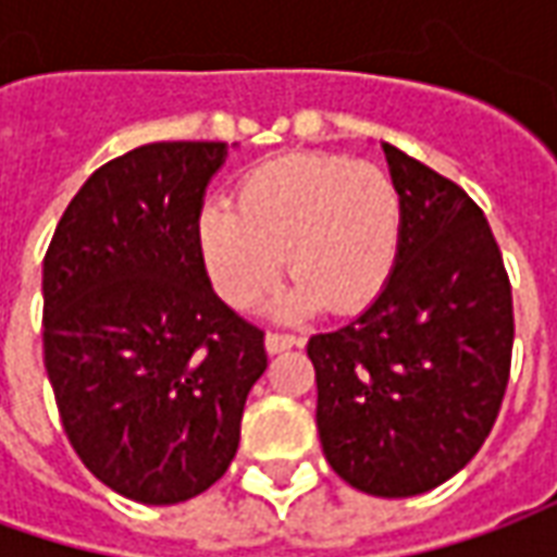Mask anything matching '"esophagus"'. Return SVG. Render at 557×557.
<instances>
[{
	"label": "esophagus",
	"mask_w": 557,
	"mask_h": 557,
	"mask_svg": "<svg viewBox=\"0 0 557 557\" xmlns=\"http://www.w3.org/2000/svg\"><path fill=\"white\" fill-rule=\"evenodd\" d=\"M295 346H301V339L295 337V334H280V331H271L265 337V349L271 355H277V351H286V349H295Z\"/></svg>",
	"instance_id": "esophagus-1"
}]
</instances>
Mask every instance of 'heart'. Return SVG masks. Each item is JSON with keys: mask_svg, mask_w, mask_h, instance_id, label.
I'll return each instance as SVG.
<instances>
[{"mask_svg": "<svg viewBox=\"0 0 557 557\" xmlns=\"http://www.w3.org/2000/svg\"><path fill=\"white\" fill-rule=\"evenodd\" d=\"M403 202L391 175L373 163L295 154L253 170L235 208L199 214V250L223 301L253 307L289 262L292 286L271 304L274 315L339 313L370 304L394 271Z\"/></svg>", "mask_w": 557, "mask_h": 557, "instance_id": "1", "label": "heart"}]
</instances>
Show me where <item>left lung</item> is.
I'll return each instance as SVG.
<instances>
[{
	"instance_id": "obj_1",
	"label": "left lung",
	"mask_w": 557,
	"mask_h": 557,
	"mask_svg": "<svg viewBox=\"0 0 557 557\" xmlns=\"http://www.w3.org/2000/svg\"><path fill=\"white\" fill-rule=\"evenodd\" d=\"M403 202L397 262L358 319L315 334V426L355 490L409 498L471 462L502 409L513 298L471 196L382 143Z\"/></svg>"
}]
</instances>
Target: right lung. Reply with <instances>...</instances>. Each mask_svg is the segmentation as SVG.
<instances>
[{"label":"right lung","mask_w":557,"mask_h":557,"mask_svg":"<svg viewBox=\"0 0 557 557\" xmlns=\"http://www.w3.org/2000/svg\"><path fill=\"white\" fill-rule=\"evenodd\" d=\"M226 154V143H151L103 163L44 256L59 418L83 466L131 502L178 504L218 483L268 367L265 334L214 295L199 250Z\"/></svg>","instance_id":"obj_1"}]
</instances>
